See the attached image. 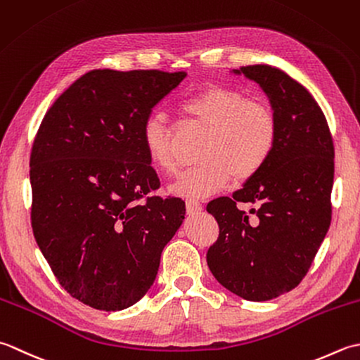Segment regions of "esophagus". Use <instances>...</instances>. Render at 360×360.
Instances as JSON below:
<instances>
[{
	"mask_svg": "<svg viewBox=\"0 0 360 360\" xmlns=\"http://www.w3.org/2000/svg\"><path fill=\"white\" fill-rule=\"evenodd\" d=\"M200 211H202V203L199 200H194V199L186 200V212L189 216H194Z\"/></svg>",
	"mask_w": 360,
	"mask_h": 360,
	"instance_id": "obj_1",
	"label": "esophagus"
}]
</instances>
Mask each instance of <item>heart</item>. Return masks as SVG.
<instances>
[{
  "mask_svg": "<svg viewBox=\"0 0 360 360\" xmlns=\"http://www.w3.org/2000/svg\"><path fill=\"white\" fill-rule=\"evenodd\" d=\"M180 113L191 126L207 130L199 150L202 160L171 186L180 197H207L229 185L253 180L272 158L278 141V120L269 105L248 99L233 86L210 85L180 102ZM143 146L150 165L163 174L177 171L172 129L155 113L144 122Z\"/></svg>",
  "mask_w": 360,
  "mask_h": 360,
  "instance_id": "1",
  "label": "heart"
}]
</instances>
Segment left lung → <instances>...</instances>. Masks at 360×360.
I'll return each instance as SVG.
<instances>
[{
  "instance_id": "obj_1",
  "label": "left lung",
  "mask_w": 360,
  "mask_h": 360,
  "mask_svg": "<svg viewBox=\"0 0 360 360\" xmlns=\"http://www.w3.org/2000/svg\"><path fill=\"white\" fill-rule=\"evenodd\" d=\"M255 80L278 120V141L267 166L233 197L207 211L219 238L207 262L225 289L248 302H267L297 288L331 224L334 144L312 94L270 65L233 70ZM239 202L252 208L244 212Z\"/></svg>"
}]
</instances>
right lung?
Returning <instances> with one entry per match:
<instances>
[{"label": "right lung", "mask_w": 360, "mask_h": 360, "mask_svg": "<svg viewBox=\"0 0 360 360\" xmlns=\"http://www.w3.org/2000/svg\"><path fill=\"white\" fill-rule=\"evenodd\" d=\"M185 71L93 70L57 98L31 152V222L62 288L99 311H122L155 281L185 219L179 197H148L160 179L141 130Z\"/></svg>", "instance_id": "1"}]
</instances>
